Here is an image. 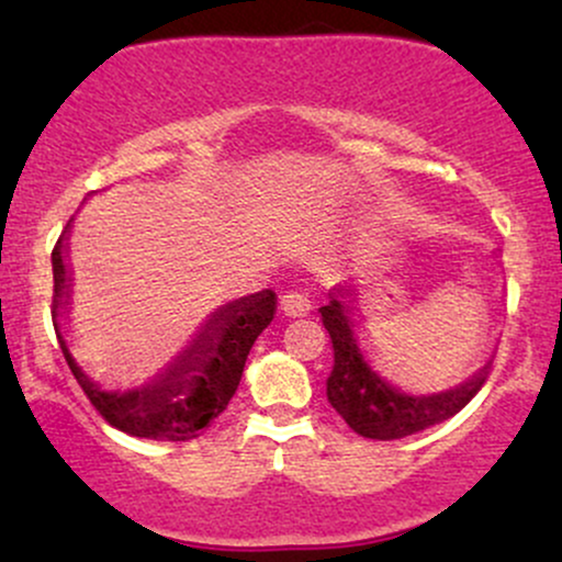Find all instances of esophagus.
Returning a JSON list of instances; mask_svg holds the SVG:
<instances>
[{"mask_svg":"<svg viewBox=\"0 0 562 562\" xmlns=\"http://www.w3.org/2000/svg\"><path fill=\"white\" fill-rule=\"evenodd\" d=\"M280 308L285 317H306L312 312V301H308V295L299 293V290H290V293L280 295Z\"/></svg>","mask_w":562,"mask_h":562,"instance_id":"esophagus-1","label":"esophagus"}]
</instances>
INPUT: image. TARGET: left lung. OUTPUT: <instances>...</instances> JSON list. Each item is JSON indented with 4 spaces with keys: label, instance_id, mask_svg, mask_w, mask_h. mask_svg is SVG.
<instances>
[{
    "label": "left lung",
    "instance_id": "obj_1",
    "mask_svg": "<svg viewBox=\"0 0 562 562\" xmlns=\"http://www.w3.org/2000/svg\"><path fill=\"white\" fill-rule=\"evenodd\" d=\"M338 295H348V290L346 293L338 290ZM319 312L335 351L333 372L327 378V402L344 417L353 434L375 438V441H393V438L420 434L430 425L454 417L486 383V370H481L460 389L436 393V396H406V393L391 389L385 380H380L364 362L357 338H353L348 306L330 295V303L322 306Z\"/></svg>",
    "mask_w": 562,
    "mask_h": 562
}]
</instances>
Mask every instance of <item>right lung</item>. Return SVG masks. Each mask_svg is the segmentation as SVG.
Masks as SVG:
<instances>
[{
  "instance_id": "obj_1",
  "label": "right lung",
  "mask_w": 562,
  "mask_h": 562,
  "mask_svg": "<svg viewBox=\"0 0 562 562\" xmlns=\"http://www.w3.org/2000/svg\"><path fill=\"white\" fill-rule=\"evenodd\" d=\"M53 280L55 333L76 383L87 393L89 404L100 412L102 420L128 436L153 438V441H190L227 409L240 385L250 348L277 312V295L272 290L229 303L218 308L195 344L187 348L164 378L142 391L108 393L97 389L76 367L66 340L57 330V306L66 295L63 237H57L53 248Z\"/></svg>"
}]
</instances>
